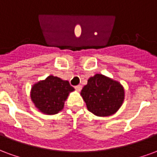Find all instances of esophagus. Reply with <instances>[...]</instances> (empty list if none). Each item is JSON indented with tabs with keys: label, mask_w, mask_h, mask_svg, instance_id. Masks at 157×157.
Returning a JSON list of instances; mask_svg holds the SVG:
<instances>
[{
	"label": "esophagus",
	"mask_w": 157,
	"mask_h": 157,
	"mask_svg": "<svg viewBox=\"0 0 157 157\" xmlns=\"http://www.w3.org/2000/svg\"><path fill=\"white\" fill-rule=\"evenodd\" d=\"M75 90H77L78 92H79L82 90V86L81 85H77V86H75Z\"/></svg>",
	"instance_id": "34e87169"
}]
</instances>
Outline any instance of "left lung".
<instances>
[{
	"mask_svg": "<svg viewBox=\"0 0 157 157\" xmlns=\"http://www.w3.org/2000/svg\"><path fill=\"white\" fill-rule=\"evenodd\" d=\"M80 94L88 110L100 117L114 115L124 99V87L121 83L100 74L90 77Z\"/></svg>",
	"mask_w": 157,
	"mask_h": 157,
	"instance_id": "1",
	"label": "left lung"
}]
</instances>
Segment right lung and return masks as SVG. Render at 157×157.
<instances>
[{
    "mask_svg": "<svg viewBox=\"0 0 157 157\" xmlns=\"http://www.w3.org/2000/svg\"><path fill=\"white\" fill-rule=\"evenodd\" d=\"M74 89L67 80L49 75L44 80L34 83L31 89L32 101L40 112L55 115L64 107V102Z\"/></svg>",
    "mask_w": 157,
    "mask_h": 157,
    "instance_id": "1",
    "label": "right lung"
}]
</instances>
